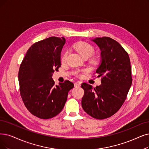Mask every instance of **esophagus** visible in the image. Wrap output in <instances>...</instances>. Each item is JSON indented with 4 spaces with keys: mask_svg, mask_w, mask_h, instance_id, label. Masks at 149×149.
Listing matches in <instances>:
<instances>
[{
    "mask_svg": "<svg viewBox=\"0 0 149 149\" xmlns=\"http://www.w3.org/2000/svg\"><path fill=\"white\" fill-rule=\"evenodd\" d=\"M74 87H80L81 86V83L79 82H76L74 84Z\"/></svg>",
    "mask_w": 149,
    "mask_h": 149,
    "instance_id": "1",
    "label": "esophagus"
}]
</instances>
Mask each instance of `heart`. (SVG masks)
I'll use <instances>...</instances> for the list:
<instances>
[{"mask_svg": "<svg viewBox=\"0 0 149 149\" xmlns=\"http://www.w3.org/2000/svg\"><path fill=\"white\" fill-rule=\"evenodd\" d=\"M74 47V49L79 52V54L84 58L91 57L95 52L94 47L91 45L86 42H84V41H80V42L76 43ZM68 53V51H66L62 54L61 56V61L62 62H65L66 60ZM76 73L77 76H82V73L79 71H77Z\"/></svg>", "mask_w": 149, "mask_h": 149, "instance_id": "b5f03b06", "label": "heart"}]
</instances>
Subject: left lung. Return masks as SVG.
<instances>
[{
	"label": "left lung",
	"mask_w": 149,
	"mask_h": 149,
	"mask_svg": "<svg viewBox=\"0 0 149 149\" xmlns=\"http://www.w3.org/2000/svg\"><path fill=\"white\" fill-rule=\"evenodd\" d=\"M101 50V63L96 70L102 84L93 87L82 83V107L89 116L104 119L116 113L123 104L132 84V68L127 52L109 37L92 40Z\"/></svg>",
	"instance_id": "8db88e82"
}]
</instances>
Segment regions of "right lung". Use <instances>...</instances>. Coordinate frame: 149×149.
I'll return each mask as SVG.
<instances>
[{
  "label": "right lung",
  "instance_id": "right-lung-1",
  "mask_svg": "<svg viewBox=\"0 0 149 149\" xmlns=\"http://www.w3.org/2000/svg\"><path fill=\"white\" fill-rule=\"evenodd\" d=\"M65 39L51 37L34 43L20 65L18 80L22 102L29 111L38 118L48 119L63 109L73 82L65 81L54 85L52 73L61 67V53Z\"/></svg>",
  "mask_w": 149,
  "mask_h": 149
}]
</instances>
